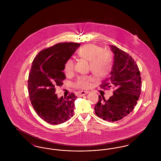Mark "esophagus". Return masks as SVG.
Instances as JSON below:
<instances>
[{
	"instance_id": "esophagus-1",
	"label": "esophagus",
	"mask_w": 161,
	"mask_h": 161,
	"mask_svg": "<svg viewBox=\"0 0 161 161\" xmlns=\"http://www.w3.org/2000/svg\"><path fill=\"white\" fill-rule=\"evenodd\" d=\"M89 93V91H81V92H80L79 96H80V97H81V96H83L84 95L87 94V93Z\"/></svg>"
}]
</instances>
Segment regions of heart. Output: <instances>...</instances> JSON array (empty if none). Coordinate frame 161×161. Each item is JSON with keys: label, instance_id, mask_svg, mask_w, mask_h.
<instances>
[{"label": "heart", "instance_id": "heart-1", "mask_svg": "<svg viewBox=\"0 0 161 161\" xmlns=\"http://www.w3.org/2000/svg\"><path fill=\"white\" fill-rule=\"evenodd\" d=\"M103 48L95 44H88L80 47L78 55L89 62L92 73L98 78L106 76L112 69V57L110 54L103 51ZM75 68L74 61L69 58L64 64V72L66 74L73 72ZM92 78L90 76H81L77 80L75 86L81 89H88L91 87Z\"/></svg>", "mask_w": 161, "mask_h": 161}]
</instances>
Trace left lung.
I'll return each instance as SVG.
<instances>
[{
    "mask_svg": "<svg viewBox=\"0 0 161 161\" xmlns=\"http://www.w3.org/2000/svg\"><path fill=\"white\" fill-rule=\"evenodd\" d=\"M110 47L115 55L110 77L104 80L100 87L104 89L112 87L115 91L108 100L99 95L94 109L100 118L115 122L133 111L140 97L142 82L138 65L134 59L116 46ZM108 80L111 81L110 84Z\"/></svg>",
    "mask_w": 161,
    "mask_h": 161,
    "instance_id": "1",
    "label": "left lung"
}]
</instances>
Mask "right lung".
<instances>
[{
	"label": "right lung",
	"mask_w": 161,
	"mask_h": 161,
	"mask_svg": "<svg viewBox=\"0 0 161 161\" xmlns=\"http://www.w3.org/2000/svg\"><path fill=\"white\" fill-rule=\"evenodd\" d=\"M80 45L73 42L57 43L42 50L32 61L28 81L30 100L37 114L46 123L57 125L73 116L77 97L71 93L58 98L55 88L63 84L64 64Z\"/></svg>",
	"instance_id": "right-lung-1"
}]
</instances>
